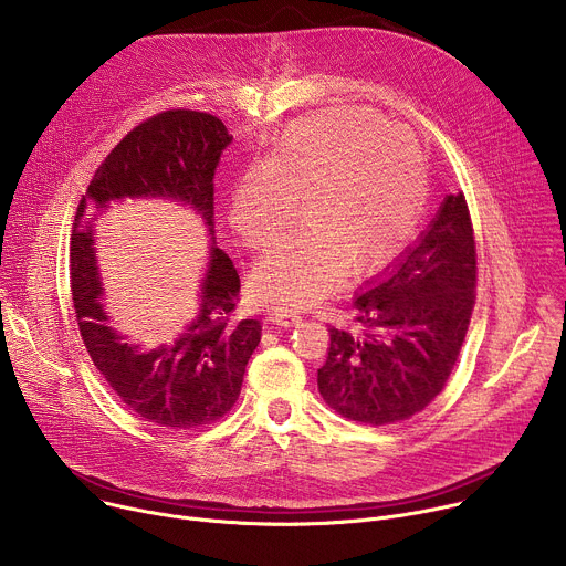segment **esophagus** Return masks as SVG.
I'll return each instance as SVG.
<instances>
[{"mask_svg": "<svg viewBox=\"0 0 566 566\" xmlns=\"http://www.w3.org/2000/svg\"><path fill=\"white\" fill-rule=\"evenodd\" d=\"M271 322H275V325H280V327H295L297 322L302 319V315L300 313H295V311H286V308H277V311H273L271 313V317H269Z\"/></svg>", "mask_w": 566, "mask_h": 566, "instance_id": "34e87169", "label": "esophagus"}]
</instances>
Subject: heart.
<instances>
[{
  "mask_svg": "<svg viewBox=\"0 0 566 566\" xmlns=\"http://www.w3.org/2000/svg\"><path fill=\"white\" fill-rule=\"evenodd\" d=\"M428 197L417 140L365 112H317L293 123L264 164L239 179L230 223L247 247L271 249L300 206L306 232L262 258L251 295L302 308L345 277L389 264L412 237Z\"/></svg>",
  "mask_w": 566,
  "mask_h": 566,
  "instance_id": "1",
  "label": "heart"
}]
</instances>
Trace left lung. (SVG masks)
Masks as SVG:
<instances>
[{
	"label": "left lung",
	"mask_w": 566,
	"mask_h": 566,
	"mask_svg": "<svg viewBox=\"0 0 566 566\" xmlns=\"http://www.w3.org/2000/svg\"><path fill=\"white\" fill-rule=\"evenodd\" d=\"M476 289L463 192L448 195L400 260L354 297V329L329 325L317 389L340 417L389 426L426 410L459 358Z\"/></svg>",
	"instance_id": "left-lung-1"
}]
</instances>
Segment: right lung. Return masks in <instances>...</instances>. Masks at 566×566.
Returning <instances> with one entry per match:
<instances>
[{"mask_svg":"<svg viewBox=\"0 0 566 566\" xmlns=\"http://www.w3.org/2000/svg\"><path fill=\"white\" fill-rule=\"evenodd\" d=\"M232 136L206 112L168 109L136 125L98 166L77 203L71 234V295L83 343L114 394L143 421L172 430L210 426L232 410L247 365L262 340L260 319H234L239 275L210 251L199 315L170 343H125L103 308L92 237L94 210L116 199L166 197L195 208L214 232V170ZM214 241V237H212Z\"/></svg>","mask_w":566,"mask_h":566,"instance_id":"1","label":"right lung"}]
</instances>
